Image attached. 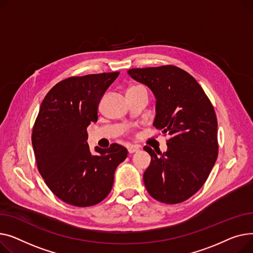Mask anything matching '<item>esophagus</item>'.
Returning <instances> with one entry per match:
<instances>
[{"label":"esophagus","instance_id":"1","mask_svg":"<svg viewBox=\"0 0 253 253\" xmlns=\"http://www.w3.org/2000/svg\"><path fill=\"white\" fill-rule=\"evenodd\" d=\"M126 148H127V151H128L129 153H135V152H138V151L140 150V147H139V146L132 145V144H128V145L126 146Z\"/></svg>","mask_w":253,"mask_h":253}]
</instances>
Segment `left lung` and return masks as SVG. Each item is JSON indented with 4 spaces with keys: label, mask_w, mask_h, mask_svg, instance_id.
<instances>
[{
    "label": "left lung",
    "mask_w": 253,
    "mask_h": 253,
    "mask_svg": "<svg viewBox=\"0 0 253 253\" xmlns=\"http://www.w3.org/2000/svg\"><path fill=\"white\" fill-rule=\"evenodd\" d=\"M127 74L150 88L156 100L153 126L169 137L163 153L144 147L151 156L145 187L160 202H183L203 186L216 161L214 109L196 80L179 67L131 68Z\"/></svg>",
    "instance_id": "left-lung-1"
}]
</instances>
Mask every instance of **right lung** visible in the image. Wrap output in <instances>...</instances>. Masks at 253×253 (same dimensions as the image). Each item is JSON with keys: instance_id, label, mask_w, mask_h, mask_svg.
I'll return each mask as SVG.
<instances>
[{"instance_id": "1", "label": "right lung", "mask_w": 253, "mask_h": 253, "mask_svg": "<svg viewBox=\"0 0 253 253\" xmlns=\"http://www.w3.org/2000/svg\"><path fill=\"white\" fill-rule=\"evenodd\" d=\"M120 72L69 78L54 85L42 100L32 142L40 173L54 194L80 207L92 206L109 194L118 165L127 150L87 144L86 127L98 121V106Z\"/></svg>"}]
</instances>
